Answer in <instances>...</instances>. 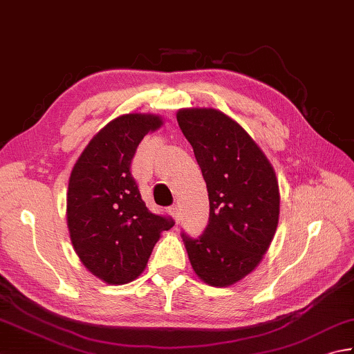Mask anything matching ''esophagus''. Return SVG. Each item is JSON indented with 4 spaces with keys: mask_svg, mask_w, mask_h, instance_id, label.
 Masks as SVG:
<instances>
[{
    "mask_svg": "<svg viewBox=\"0 0 354 354\" xmlns=\"http://www.w3.org/2000/svg\"><path fill=\"white\" fill-rule=\"evenodd\" d=\"M169 212H171V216L174 217L176 222H178V220H180V209H178V206H177V205L171 206V208H169Z\"/></svg>",
    "mask_w": 354,
    "mask_h": 354,
    "instance_id": "esophagus-1",
    "label": "esophagus"
}]
</instances>
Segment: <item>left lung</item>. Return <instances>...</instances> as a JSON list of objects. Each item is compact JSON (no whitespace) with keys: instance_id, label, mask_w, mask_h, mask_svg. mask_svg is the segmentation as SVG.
<instances>
[{"instance_id":"obj_1","label":"left lung","mask_w":354,"mask_h":354,"mask_svg":"<svg viewBox=\"0 0 354 354\" xmlns=\"http://www.w3.org/2000/svg\"><path fill=\"white\" fill-rule=\"evenodd\" d=\"M177 122L194 149L209 198L202 236H183L192 270L211 286H231L262 262L276 234L281 192L274 168L251 136L222 111L185 108Z\"/></svg>"}]
</instances>
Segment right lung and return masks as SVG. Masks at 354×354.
Here are the masks:
<instances>
[{
	"instance_id": "right-lung-1",
	"label": "right lung",
	"mask_w": 354,
	"mask_h": 354,
	"mask_svg": "<svg viewBox=\"0 0 354 354\" xmlns=\"http://www.w3.org/2000/svg\"><path fill=\"white\" fill-rule=\"evenodd\" d=\"M163 126L156 114L132 112L112 120L91 138L73 165L66 220L77 256L104 283H129L142 274L171 218L146 208L131 160L148 132Z\"/></svg>"
}]
</instances>
